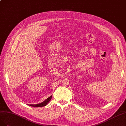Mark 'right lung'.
<instances>
[{"instance_id": "1", "label": "right lung", "mask_w": 126, "mask_h": 126, "mask_svg": "<svg viewBox=\"0 0 126 126\" xmlns=\"http://www.w3.org/2000/svg\"><path fill=\"white\" fill-rule=\"evenodd\" d=\"M52 96V95H51L49 97H48L47 99L45 100L44 101H43V102H42L41 103L37 104V105H30V106H32V107H42L45 106L49 102L50 100H51Z\"/></svg>"}]
</instances>
